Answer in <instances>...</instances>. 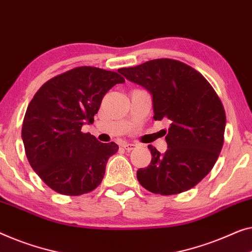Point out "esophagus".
Wrapping results in <instances>:
<instances>
[{
    "label": "esophagus",
    "instance_id": "34e87169",
    "mask_svg": "<svg viewBox=\"0 0 252 252\" xmlns=\"http://www.w3.org/2000/svg\"><path fill=\"white\" fill-rule=\"evenodd\" d=\"M123 148L127 151H130V150H134V149L136 148V145L132 143H123Z\"/></svg>",
    "mask_w": 252,
    "mask_h": 252
}]
</instances>
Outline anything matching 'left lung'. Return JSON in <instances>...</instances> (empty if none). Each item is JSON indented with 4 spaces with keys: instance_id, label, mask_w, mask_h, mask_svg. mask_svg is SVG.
Listing matches in <instances>:
<instances>
[{
    "instance_id": "8db88e82",
    "label": "left lung",
    "mask_w": 252,
    "mask_h": 252,
    "mask_svg": "<svg viewBox=\"0 0 252 252\" xmlns=\"http://www.w3.org/2000/svg\"><path fill=\"white\" fill-rule=\"evenodd\" d=\"M118 71L150 92L153 119L170 120L168 149L161 155L149 145L152 159L137 170L140 184L161 195L195 187L213 169L224 144L225 110L213 86L195 69L173 59L150 60Z\"/></svg>"
}]
</instances>
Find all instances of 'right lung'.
<instances>
[{
  "instance_id": "obj_1",
  "label": "right lung",
  "mask_w": 252,
  "mask_h": 252,
  "mask_svg": "<svg viewBox=\"0 0 252 252\" xmlns=\"http://www.w3.org/2000/svg\"><path fill=\"white\" fill-rule=\"evenodd\" d=\"M125 83L118 72L77 67L43 84L28 104L21 137L32 168L60 194L81 195L101 184L108 159L118 145L101 143L84 124H92L104 94Z\"/></svg>"
}]
</instances>
